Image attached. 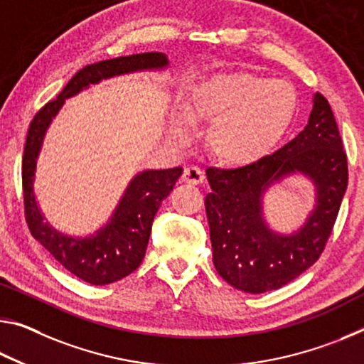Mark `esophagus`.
<instances>
[{"mask_svg":"<svg viewBox=\"0 0 364 364\" xmlns=\"http://www.w3.org/2000/svg\"><path fill=\"white\" fill-rule=\"evenodd\" d=\"M183 181L188 184H199L204 181V173L198 166H188V168H184Z\"/></svg>","mask_w":364,"mask_h":364,"instance_id":"obj_1","label":"esophagus"}]
</instances>
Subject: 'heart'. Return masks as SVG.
<instances>
[{
  "instance_id": "1",
  "label": "heart",
  "mask_w": 364,
  "mask_h": 364,
  "mask_svg": "<svg viewBox=\"0 0 364 364\" xmlns=\"http://www.w3.org/2000/svg\"><path fill=\"white\" fill-rule=\"evenodd\" d=\"M298 95L290 82L245 71L218 73L194 85L170 134L184 141L189 123H213L212 154L225 165L246 166L264 159L290 128Z\"/></svg>"
}]
</instances>
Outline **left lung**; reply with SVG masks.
Listing matches in <instances>:
<instances>
[{"mask_svg": "<svg viewBox=\"0 0 364 364\" xmlns=\"http://www.w3.org/2000/svg\"><path fill=\"white\" fill-rule=\"evenodd\" d=\"M296 174L314 183L315 205L298 230L279 234L263 217V194ZM207 180L212 257L222 279L246 293L295 280L324 251L348 184L347 154L324 95L314 94L308 124L295 139L241 168H209Z\"/></svg>", "mask_w": 364, "mask_h": 364, "instance_id": "1", "label": "left lung"}]
</instances>
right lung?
<instances>
[{
    "mask_svg": "<svg viewBox=\"0 0 364 364\" xmlns=\"http://www.w3.org/2000/svg\"><path fill=\"white\" fill-rule=\"evenodd\" d=\"M170 61L165 53H139L94 63L80 69L60 92L33 117L28 126L22 157V189L28 230L63 267L92 285H108L124 279L139 267L146 256L152 222L159 207L175 186L183 168L144 170L126 186L108 222L87 236L58 232L40 210L33 191L37 161L45 134L66 99L77 95L105 79L139 71H164Z\"/></svg>",
    "mask_w": 364,
    "mask_h": 364,
    "instance_id": "right-lung-1",
    "label": "right lung"
}]
</instances>
